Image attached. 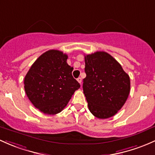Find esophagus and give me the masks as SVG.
<instances>
[{"label": "esophagus", "mask_w": 155, "mask_h": 155, "mask_svg": "<svg viewBox=\"0 0 155 155\" xmlns=\"http://www.w3.org/2000/svg\"><path fill=\"white\" fill-rule=\"evenodd\" d=\"M77 81H78V82H79V83H80L81 84H82V78L79 77V78H78V79H77Z\"/></svg>", "instance_id": "obj_1"}]
</instances>
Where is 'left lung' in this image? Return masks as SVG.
Masks as SVG:
<instances>
[{
	"mask_svg": "<svg viewBox=\"0 0 155 155\" xmlns=\"http://www.w3.org/2000/svg\"><path fill=\"white\" fill-rule=\"evenodd\" d=\"M84 62L86 77L83 79V92L89 110L99 119L114 116L129 95V76L106 52L86 55Z\"/></svg>",
	"mask_w": 155,
	"mask_h": 155,
	"instance_id": "left-lung-1",
	"label": "left lung"
}]
</instances>
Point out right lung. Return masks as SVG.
Wrapping results in <instances>:
<instances>
[{
  "instance_id": "add662e5",
  "label": "right lung",
  "mask_w": 155,
  "mask_h": 155,
  "mask_svg": "<svg viewBox=\"0 0 155 155\" xmlns=\"http://www.w3.org/2000/svg\"><path fill=\"white\" fill-rule=\"evenodd\" d=\"M67 59L68 55L63 52L48 50L35 60L24 78L27 97L34 106L47 114L61 112L80 87Z\"/></svg>"
}]
</instances>
